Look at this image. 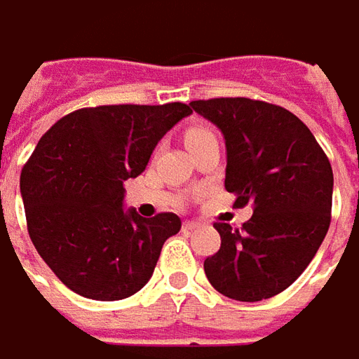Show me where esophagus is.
<instances>
[{
  "instance_id": "obj_1",
  "label": "esophagus",
  "mask_w": 359,
  "mask_h": 359,
  "mask_svg": "<svg viewBox=\"0 0 359 359\" xmlns=\"http://www.w3.org/2000/svg\"><path fill=\"white\" fill-rule=\"evenodd\" d=\"M198 226H201V224L194 222V220H187V222H184V230H189V232H191V230H196Z\"/></svg>"
}]
</instances>
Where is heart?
Masks as SVG:
<instances>
[{
	"instance_id": "b5f03b06",
	"label": "heart",
	"mask_w": 359,
	"mask_h": 359,
	"mask_svg": "<svg viewBox=\"0 0 359 359\" xmlns=\"http://www.w3.org/2000/svg\"><path fill=\"white\" fill-rule=\"evenodd\" d=\"M208 130L204 129H192L189 130V135H187V141H192V139H196V137H201V135H206Z\"/></svg>"
}]
</instances>
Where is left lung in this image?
<instances>
[{
  "label": "left lung",
  "mask_w": 359,
  "mask_h": 359,
  "mask_svg": "<svg viewBox=\"0 0 359 359\" xmlns=\"http://www.w3.org/2000/svg\"><path fill=\"white\" fill-rule=\"evenodd\" d=\"M226 144L224 189L252 203L242 229L217 222L220 250L204 260L208 282L241 302L286 290L326 236L334 175L326 153L296 115L244 97L192 101Z\"/></svg>",
  "instance_id": "1"
}]
</instances>
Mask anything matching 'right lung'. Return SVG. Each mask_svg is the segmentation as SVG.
<instances>
[{
  "label": "right lung",
  "mask_w": 359,
  "mask_h": 359,
  "mask_svg": "<svg viewBox=\"0 0 359 359\" xmlns=\"http://www.w3.org/2000/svg\"><path fill=\"white\" fill-rule=\"evenodd\" d=\"M191 113L184 103L79 109L37 142L19 180L27 230L69 290L113 302L151 280L180 218L127 210L125 180L141 175L156 142Z\"/></svg>",
  "instance_id": "add662e5"
}]
</instances>
